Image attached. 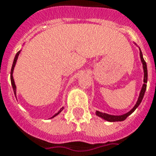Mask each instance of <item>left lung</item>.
<instances>
[{
    "instance_id": "left-lung-1",
    "label": "left lung",
    "mask_w": 156,
    "mask_h": 156,
    "mask_svg": "<svg viewBox=\"0 0 156 156\" xmlns=\"http://www.w3.org/2000/svg\"><path fill=\"white\" fill-rule=\"evenodd\" d=\"M140 61H141V63H142L143 70H144V80H143V81H144V83H143L141 90H140V95H139V98H138V100H137L136 103V105L134 106L133 108H132L131 111H129L128 112H126V113L123 114V115H120V116L110 115V114H107V113H104V112H98V111H96V115H97V116H98L99 117H101V118H102V119L106 120V121H107V122H122V121H124V120L126 119V117L130 116V115L134 111L136 110L137 107H139V105L140 104V102H141V101H142L143 97H144V95H145V92H146V83H147V77H148L146 63V61L144 60V58H143L142 53H141V51H140Z\"/></svg>"
}]
</instances>
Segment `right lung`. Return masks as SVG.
<instances>
[{
  "mask_svg": "<svg viewBox=\"0 0 156 156\" xmlns=\"http://www.w3.org/2000/svg\"><path fill=\"white\" fill-rule=\"evenodd\" d=\"M21 50H20L19 52H17V54L15 56V58H14V61H13V64H12V67H11V70H10V81H11V85H12V87H13V90H14V93H15V95H16V84H15V81H14V78H13V71H14V69H15V66H16V61H17V58L19 57V55L20 53ZM63 110V107L61 108L60 110L57 113L54 115V116H52L51 118H54L55 116H56L57 115L60 113Z\"/></svg>",
  "mask_w": 156,
  "mask_h": 156,
  "instance_id": "obj_1",
  "label": "right lung"
}]
</instances>
